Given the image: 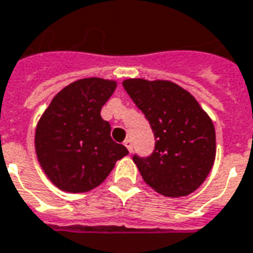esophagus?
Wrapping results in <instances>:
<instances>
[{"label":"esophagus","mask_w":253,"mask_h":253,"mask_svg":"<svg viewBox=\"0 0 253 253\" xmlns=\"http://www.w3.org/2000/svg\"><path fill=\"white\" fill-rule=\"evenodd\" d=\"M123 144H125V146H126L127 149H128V152L131 153V152H132V141H131V139H130V138L125 139V142H123Z\"/></svg>","instance_id":"1"}]
</instances>
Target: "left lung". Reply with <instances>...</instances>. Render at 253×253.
Masks as SVG:
<instances>
[{"label": "left lung", "mask_w": 253, "mask_h": 253, "mask_svg": "<svg viewBox=\"0 0 253 253\" xmlns=\"http://www.w3.org/2000/svg\"><path fill=\"white\" fill-rule=\"evenodd\" d=\"M123 87L149 122L156 141L149 156H132L144 181L167 197L194 192L215 160L210 116L189 91L169 81L126 79Z\"/></svg>", "instance_id": "left-lung-1"}]
</instances>
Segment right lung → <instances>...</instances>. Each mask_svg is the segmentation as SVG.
<instances>
[{
    "label": "right lung",
    "instance_id": "right-lung-1",
    "mask_svg": "<svg viewBox=\"0 0 253 253\" xmlns=\"http://www.w3.org/2000/svg\"><path fill=\"white\" fill-rule=\"evenodd\" d=\"M116 82L79 79L60 91L38 122L35 151L49 179L61 190L82 193L98 186L115 163L128 155L111 138L101 108Z\"/></svg>",
    "mask_w": 253,
    "mask_h": 253
}]
</instances>
